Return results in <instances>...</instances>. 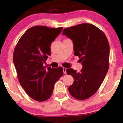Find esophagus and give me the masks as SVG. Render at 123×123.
<instances>
[{"instance_id": "esophagus-1", "label": "esophagus", "mask_w": 123, "mask_h": 123, "mask_svg": "<svg viewBox=\"0 0 123 123\" xmlns=\"http://www.w3.org/2000/svg\"><path fill=\"white\" fill-rule=\"evenodd\" d=\"M63 73L65 74L66 73V68H63Z\"/></svg>"}]
</instances>
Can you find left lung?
Here are the masks:
<instances>
[{"label": "left lung", "mask_w": 123, "mask_h": 123, "mask_svg": "<svg viewBox=\"0 0 123 123\" xmlns=\"http://www.w3.org/2000/svg\"><path fill=\"white\" fill-rule=\"evenodd\" d=\"M62 34L73 43L74 55L83 65L80 72L67 69L74 82L68 88L70 95L79 100L89 98L102 84L109 66V44L105 33L90 24H81L65 28Z\"/></svg>", "instance_id": "obj_1"}]
</instances>
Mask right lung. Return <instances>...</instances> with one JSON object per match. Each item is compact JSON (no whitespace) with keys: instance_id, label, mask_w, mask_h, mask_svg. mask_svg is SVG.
<instances>
[{"instance_id":"right-lung-1","label":"right lung","mask_w":123,"mask_h":123,"mask_svg":"<svg viewBox=\"0 0 123 123\" xmlns=\"http://www.w3.org/2000/svg\"><path fill=\"white\" fill-rule=\"evenodd\" d=\"M63 28L35 26L28 29L15 46L13 61L18 81L25 92L35 101H46L54 84L63 75V69L44 66L51 55V44Z\"/></svg>"}]
</instances>
